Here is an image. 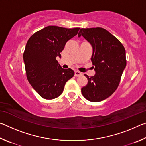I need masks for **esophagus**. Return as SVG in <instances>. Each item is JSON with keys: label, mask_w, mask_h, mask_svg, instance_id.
<instances>
[{"label": "esophagus", "mask_w": 146, "mask_h": 146, "mask_svg": "<svg viewBox=\"0 0 146 146\" xmlns=\"http://www.w3.org/2000/svg\"><path fill=\"white\" fill-rule=\"evenodd\" d=\"M81 75H82V73H80V71H75V76H80Z\"/></svg>", "instance_id": "obj_1"}]
</instances>
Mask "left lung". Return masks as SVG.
<instances>
[{
	"instance_id": "left-lung-1",
	"label": "left lung",
	"mask_w": 146,
	"mask_h": 146,
	"mask_svg": "<svg viewBox=\"0 0 146 146\" xmlns=\"http://www.w3.org/2000/svg\"><path fill=\"white\" fill-rule=\"evenodd\" d=\"M82 36L91 44V60L95 75L88 78V84L81 89L84 97L91 102H100L110 97L119 85L126 66L125 50L122 44L106 29L102 28H81Z\"/></svg>"
}]
</instances>
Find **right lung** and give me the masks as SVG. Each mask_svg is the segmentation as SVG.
Segmentation results:
<instances>
[{
    "label": "right lung",
    "mask_w": 146,
    "mask_h": 146,
    "mask_svg": "<svg viewBox=\"0 0 146 146\" xmlns=\"http://www.w3.org/2000/svg\"><path fill=\"white\" fill-rule=\"evenodd\" d=\"M79 29L49 26L32 35L27 42L23 54L27 78L43 98L59 97L66 82L74 76V71L62 68L56 58L61 57L66 42Z\"/></svg>",
    "instance_id": "add662e5"
}]
</instances>
